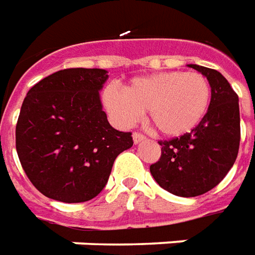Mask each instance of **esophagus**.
<instances>
[{"label": "esophagus", "instance_id": "obj_1", "mask_svg": "<svg viewBox=\"0 0 255 255\" xmlns=\"http://www.w3.org/2000/svg\"><path fill=\"white\" fill-rule=\"evenodd\" d=\"M145 136H143L141 133H137V131H134L133 133V141H134V144H138V143H141V141H144Z\"/></svg>", "mask_w": 255, "mask_h": 255}]
</instances>
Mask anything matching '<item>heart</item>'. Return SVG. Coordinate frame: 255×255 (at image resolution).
<instances>
[{
  "mask_svg": "<svg viewBox=\"0 0 255 255\" xmlns=\"http://www.w3.org/2000/svg\"><path fill=\"white\" fill-rule=\"evenodd\" d=\"M211 84L197 72L168 71L136 77L118 90L104 91V105L114 121L130 126L147 111L150 124L165 137L190 133L204 119L211 104Z\"/></svg>",
  "mask_w": 255,
  "mask_h": 255,
  "instance_id": "b5f03b06",
  "label": "heart"
}]
</instances>
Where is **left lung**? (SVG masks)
<instances>
[{
    "mask_svg": "<svg viewBox=\"0 0 255 255\" xmlns=\"http://www.w3.org/2000/svg\"><path fill=\"white\" fill-rule=\"evenodd\" d=\"M211 84V104L194 130L158 141L161 157L150 166L162 189L179 197H196L214 189L236 161L240 143L239 97L218 71L190 64Z\"/></svg>",
    "mask_w": 255,
    "mask_h": 255,
    "instance_id": "1",
    "label": "left lung"
}]
</instances>
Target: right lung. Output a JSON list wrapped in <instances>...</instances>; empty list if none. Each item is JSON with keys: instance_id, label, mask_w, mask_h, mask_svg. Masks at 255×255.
Wrapping results in <instances>:
<instances>
[{"instance_id": "add662e5", "label": "right lung", "mask_w": 255, "mask_h": 255, "mask_svg": "<svg viewBox=\"0 0 255 255\" xmlns=\"http://www.w3.org/2000/svg\"><path fill=\"white\" fill-rule=\"evenodd\" d=\"M105 69L72 68L34 84L16 124L19 161L45 197L83 203L105 187L115 158L133 145L114 129L100 100Z\"/></svg>"}]
</instances>
